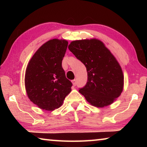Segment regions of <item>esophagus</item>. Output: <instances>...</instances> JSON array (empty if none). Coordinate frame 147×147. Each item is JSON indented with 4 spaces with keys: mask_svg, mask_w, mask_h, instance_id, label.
<instances>
[{
    "mask_svg": "<svg viewBox=\"0 0 147 147\" xmlns=\"http://www.w3.org/2000/svg\"><path fill=\"white\" fill-rule=\"evenodd\" d=\"M72 83H73V86H76V80H72Z\"/></svg>",
    "mask_w": 147,
    "mask_h": 147,
    "instance_id": "esophagus-1",
    "label": "esophagus"
}]
</instances>
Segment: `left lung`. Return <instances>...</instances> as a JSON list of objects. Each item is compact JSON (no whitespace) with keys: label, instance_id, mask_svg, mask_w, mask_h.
Here are the masks:
<instances>
[{"label":"left lung","instance_id":"left-lung-1","mask_svg":"<svg viewBox=\"0 0 147 147\" xmlns=\"http://www.w3.org/2000/svg\"><path fill=\"white\" fill-rule=\"evenodd\" d=\"M69 49L82 62L88 81L79 92L96 107L108 106L123 91L124 76L121 66L102 42L97 39L72 41Z\"/></svg>","mask_w":147,"mask_h":147}]
</instances>
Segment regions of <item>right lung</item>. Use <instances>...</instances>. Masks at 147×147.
<instances>
[{"label": "right lung", "mask_w": 147, "mask_h": 147, "mask_svg": "<svg viewBox=\"0 0 147 147\" xmlns=\"http://www.w3.org/2000/svg\"><path fill=\"white\" fill-rule=\"evenodd\" d=\"M68 42L51 39L32 56L27 66L25 86L28 98L39 108L53 111L61 106L73 86L61 63Z\"/></svg>", "instance_id": "1"}]
</instances>
